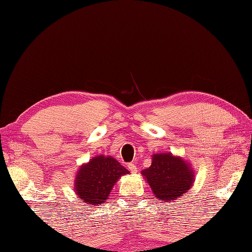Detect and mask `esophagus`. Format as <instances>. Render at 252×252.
<instances>
[{
    "instance_id": "esophagus-1",
    "label": "esophagus",
    "mask_w": 252,
    "mask_h": 252,
    "mask_svg": "<svg viewBox=\"0 0 252 252\" xmlns=\"http://www.w3.org/2000/svg\"><path fill=\"white\" fill-rule=\"evenodd\" d=\"M127 170H129L131 173H136L138 172V168H136V165L134 163H130L129 165H127Z\"/></svg>"
}]
</instances>
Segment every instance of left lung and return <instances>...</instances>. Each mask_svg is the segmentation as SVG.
<instances>
[{"label":"left lung","mask_w":252,"mask_h":252,"mask_svg":"<svg viewBox=\"0 0 252 252\" xmlns=\"http://www.w3.org/2000/svg\"><path fill=\"white\" fill-rule=\"evenodd\" d=\"M158 200L175 202L193 187L195 170L191 164L171 152L152 154L149 168L141 172Z\"/></svg>","instance_id":"left-lung-1"}]
</instances>
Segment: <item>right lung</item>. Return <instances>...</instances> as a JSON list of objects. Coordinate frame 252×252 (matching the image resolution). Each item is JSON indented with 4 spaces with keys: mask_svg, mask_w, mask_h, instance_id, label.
<instances>
[{
    "mask_svg": "<svg viewBox=\"0 0 252 252\" xmlns=\"http://www.w3.org/2000/svg\"><path fill=\"white\" fill-rule=\"evenodd\" d=\"M129 173L110 155H97L82 164L77 171L75 193L90 208L106 204L114 184Z\"/></svg>",
    "mask_w": 252,
    "mask_h": 252,
    "instance_id": "1",
    "label": "right lung"
}]
</instances>
